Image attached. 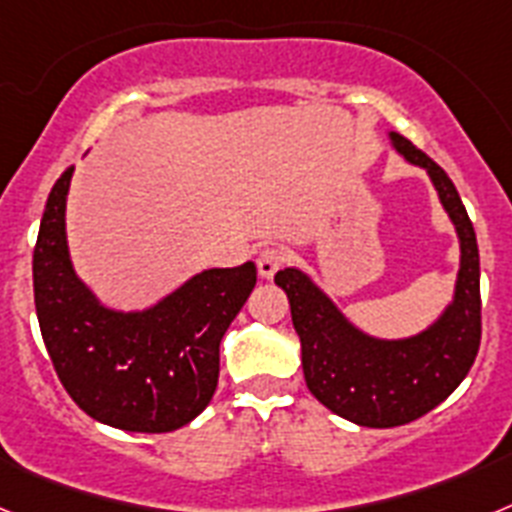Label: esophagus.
Here are the masks:
<instances>
[{
    "mask_svg": "<svg viewBox=\"0 0 512 512\" xmlns=\"http://www.w3.org/2000/svg\"><path fill=\"white\" fill-rule=\"evenodd\" d=\"M284 261V253L279 251V248H264V251H259V259H256V269H259V277L261 279H271L274 274L279 271V266H282Z\"/></svg>",
    "mask_w": 512,
    "mask_h": 512,
    "instance_id": "34e87169",
    "label": "esophagus"
}]
</instances>
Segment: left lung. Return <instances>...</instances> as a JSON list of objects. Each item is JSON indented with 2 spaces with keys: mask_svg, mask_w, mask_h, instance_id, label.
I'll return each mask as SVG.
<instances>
[{
  "mask_svg": "<svg viewBox=\"0 0 512 512\" xmlns=\"http://www.w3.org/2000/svg\"><path fill=\"white\" fill-rule=\"evenodd\" d=\"M392 151L428 174L459 241V271L449 305L413 336L366 333L300 266L277 271L302 346L307 390L330 413L364 428H395L431 413L464 382L479 351V251L467 207L446 171L400 133Z\"/></svg>",
  "mask_w": 512,
  "mask_h": 512,
  "instance_id": "obj_1",
  "label": "left lung"
}]
</instances>
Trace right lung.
<instances>
[{
	"instance_id": "add662e5",
	"label": "right lung",
	"mask_w": 512,
	"mask_h": 512,
	"mask_svg": "<svg viewBox=\"0 0 512 512\" xmlns=\"http://www.w3.org/2000/svg\"><path fill=\"white\" fill-rule=\"evenodd\" d=\"M74 166L53 184L33 253L35 312L56 374L94 420L166 433L210 405L220 341L256 284V266L202 269L148 307L99 300L76 274L66 235Z\"/></svg>"
}]
</instances>
